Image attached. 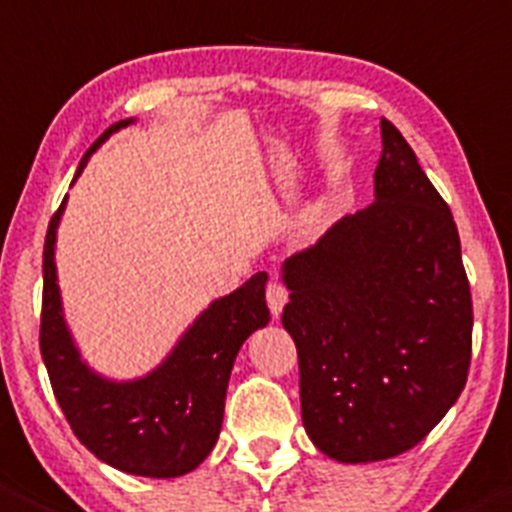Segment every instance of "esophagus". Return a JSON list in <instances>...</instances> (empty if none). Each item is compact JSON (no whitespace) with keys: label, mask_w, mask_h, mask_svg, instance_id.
Segmentation results:
<instances>
[{"label":"esophagus","mask_w":512,"mask_h":512,"mask_svg":"<svg viewBox=\"0 0 512 512\" xmlns=\"http://www.w3.org/2000/svg\"><path fill=\"white\" fill-rule=\"evenodd\" d=\"M288 295H290L288 288H285L280 280H270V283H267L265 298H267V305H270V310L275 318H278L280 310H283L285 303H288Z\"/></svg>","instance_id":"34e87169"}]
</instances>
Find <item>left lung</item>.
Listing matches in <instances>:
<instances>
[{
  "instance_id": "1",
  "label": "left lung",
  "mask_w": 512,
  "mask_h": 512,
  "mask_svg": "<svg viewBox=\"0 0 512 512\" xmlns=\"http://www.w3.org/2000/svg\"><path fill=\"white\" fill-rule=\"evenodd\" d=\"M374 191L283 267L305 432L338 462L412 450L462 394L472 358L457 224L386 118Z\"/></svg>"
}]
</instances>
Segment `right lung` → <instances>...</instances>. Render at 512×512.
<instances>
[{"mask_svg": "<svg viewBox=\"0 0 512 512\" xmlns=\"http://www.w3.org/2000/svg\"><path fill=\"white\" fill-rule=\"evenodd\" d=\"M126 121L105 128L85 151L90 154ZM68 197L52 214L42 250L40 353L52 391L75 437L98 460L141 477H179L204 462L217 444L224 417L229 374L237 351L257 328L267 326V272H257L242 288L214 300L184 333L179 346L146 379L113 384L80 361L60 310L55 275V229Z\"/></svg>", "mask_w": 512, "mask_h": 512, "instance_id": "right-lung-1", "label": "right lung"}]
</instances>
